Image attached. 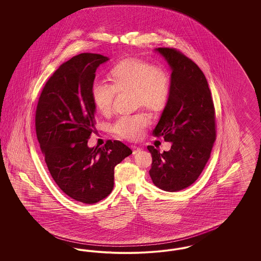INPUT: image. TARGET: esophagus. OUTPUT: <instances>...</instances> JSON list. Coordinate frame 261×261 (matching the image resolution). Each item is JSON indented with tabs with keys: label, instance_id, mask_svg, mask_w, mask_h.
Instances as JSON below:
<instances>
[{
	"label": "esophagus",
	"instance_id": "1",
	"mask_svg": "<svg viewBox=\"0 0 261 261\" xmlns=\"http://www.w3.org/2000/svg\"><path fill=\"white\" fill-rule=\"evenodd\" d=\"M132 150H133V154H137V153H139L142 149H141V148H139V147H136V146H132Z\"/></svg>",
	"mask_w": 261,
	"mask_h": 261
}]
</instances>
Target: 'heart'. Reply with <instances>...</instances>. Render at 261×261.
Returning a JSON list of instances; mask_svg holds the SVG:
<instances>
[{"label":"heart","mask_w":261,"mask_h":261,"mask_svg":"<svg viewBox=\"0 0 261 261\" xmlns=\"http://www.w3.org/2000/svg\"><path fill=\"white\" fill-rule=\"evenodd\" d=\"M109 78L112 85L95 81L91 87V97L96 109L103 115L111 114L117 92L134 91L138 106L152 112H161L167 106L170 95V83L167 74L149 62L128 58L113 65ZM149 124L145 113L125 115L112 125V131L126 140L140 139Z\"/></svg>","instance_id":"1"}]
</instances>
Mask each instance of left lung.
Wrapping results in <instances>:
<instances>
[{"label":"left lung","instance_id":"left-lung-1","mask_svg":"<svg viewBox=\"0 0 261 261\" xmlns=\"http://www.w3.org/2000/svg\"><path fill=\"white\" fill-rule=\"evenodd\" d=\"M171 69L170 95L153 136L171 143L168 151L152 146L149 176L166 192L191 186L202 172L215 141V115L206 78L199 66L180 51L158 48Z\"/></svg>","mask_w":261,"mask_h":261}]
</instances>
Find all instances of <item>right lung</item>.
Here are the masks:
<instances>
[{
	"mask_svg": "<svg viewBox=\"0 0 261 261\" xmlns=\"http://www.w3.org/2000/svg\"><path fill=\"white\" fill-rule=\"evenodd\" d=\"M108 57L84 53L62 64L39 98L35 125L48 169L64 194L93 204L113 189L114 167L132 153L120 141L105 147L88 146L96 129V107L91 87Z\"/></svg>",
	"mask_w": 261,
	"mask_h": 261,
	"instance_id": "right-lung-1",
	"label": "right lung"
}]
</instances>
